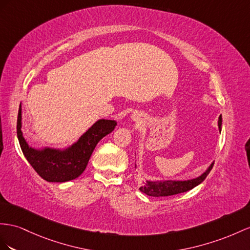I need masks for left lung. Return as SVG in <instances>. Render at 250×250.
<instances>
[{
  "label": "left lung",
  "mask_w": 250,
  "mask_h": 250,
  "mask_svg": "<svg viewBox=\"0 0 250 250\" xmlns=\"http://www.w3.org/2000/svg\"><path fill=\"white\" fill-rule=\"evenodd\" d=\"M219 129H222V116L219 117ZM214 163L210 165V167L207 171L203 173L201 176H198L193 180L189 181H157V182H150L146 181L145 184L140 185L139 190L144 192L146 195L150 196H169V195H175L178 193H183V192H187L191 189L196 187L200 185L205 178L207 177L209 172L212 169Z\"/></svg>",
  "instance_id": "left-lung-1"
}]
</instances>
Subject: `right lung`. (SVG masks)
<instances>
[{"mask_svg":"<svg viewBox=\"0 0 250 250\" xmlns=\"http://www.w3.org/2000/svg\"><path fill=\"white\" fill-rule=\"evenodd\" d=\"M21 111L20 105L17 120V135L23 154L43 180L54 183L68 182L81 175L99 140L110 134L117 125L115 120L100 119L83 134L78 142L65 150L59 151L49 148L36 150L30 148L23 137Z\"/></svg>","mask_w":250,"mask_h":250,"instance_id":"add662e5","label":"right lung"}]
</instances>
